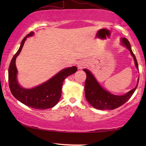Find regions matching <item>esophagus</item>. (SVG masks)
Segmentation results:
<instances>
[{
    "instance_id": "34e87169",
    "label": "esophagus",
    "mask_w": 146,
    "mask_h": 146,
    "mask_svg": "<svg viewBox=\"0 0 146 146\" xmlns=\"http://www.w3.org/2000/svg\"><path fill=\"white\" fill-rule=\"evenodd\" d=\"M85 62L83 61H79L77 63V66L78 69H82L85 66Z\"/></svg>"
}]
</instances>
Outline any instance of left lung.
Here are the masks:
<instances>
[{"instance_id":"1","label":"left lung","mask_w":146,"mask_h":146,"mask_svg":"<svg viewBox=\"0 0 146 146\" xmlns=\"http://www.w3.org/2000/svg\"><path fill=\"white\" fill-rule=\"evenodd\" d=\"M121 44L128 49L130 52L131 55L132 56L134 60L135 67L139 70L137 60L131 50L130 43L129 42L128 40L125 38H121ZM83 70L86 74V79L84 87L86 98L90 104L92 105V106L98 110H114L121 106L130 98L136 90L137 84H138L139 78L137 80L136 86L131 90L121 96L114 95L104 88L89 70L83 69Z\"/></svg>"}]
</instances>
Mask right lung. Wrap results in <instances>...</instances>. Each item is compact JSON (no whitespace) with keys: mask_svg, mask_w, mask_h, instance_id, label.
Instances as JSON below:
<instances>
[{"mask_svg":"<svg viewBox=\"0 0 146 146\" xmlns=\"http://www.w3.org/2000/svg\"><path fill=\"white\" fill-rule=\"evenodd\" d=\"M34 35L31 32L21 42L19 49L14 56L9 68V84L12 94L18 100L27 106L38 110L50 108L57 104L62 94V86L65 78L77 71V67L62 69L45 82L33 88H25L19 84L17 79L18 70L16 59L21 53L28 37Z\"/></svg>","mask_w":146,"mask_h":146,"instance_id":"1","label":"right lung"}]
</instances>
